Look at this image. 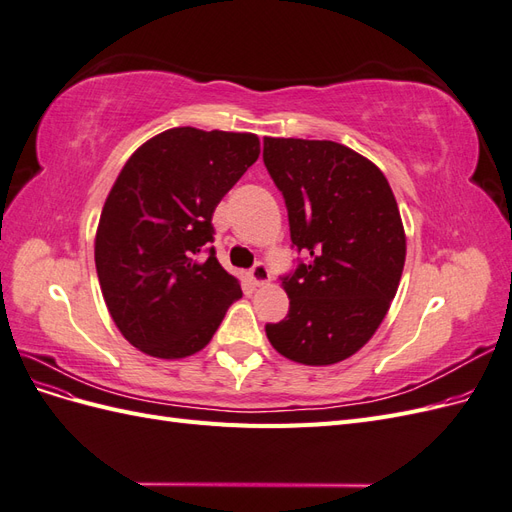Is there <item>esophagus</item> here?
<instances>
[{
    "mask_svg": "<svg viewBox=\"0 0 512 512\" xmlns=\"http://www.w3.org/2000/svg\"><path fill=\"white\" fill-rule=\"evenodd\" d=\"M250 282L254 286H265L271 282V271L267 269L265 262H256V265L252 267L250 271Z\"/></svg>",
    "mask_w": 512,
    "mask_h": 512,
    "instance_id": "obj_1",
    "label": "esophagus"
}]
</instances>
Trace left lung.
I'll use <instances>...</instances> for the list:
<instances>
[{
    "mask_svg": "<svg viewBox=\"0 0 512 512\" xmlns=\"http://www.w3.org/2000/svg\"><path fill=\"white\" fill-rule=\"evenodd\" d=\"M290 239L307 256L284 277L288 316L267 324L286 359L324 367L359 352L382 324L406 262V232L382 170L333 141L265 136Z\"/></svg>",
    "mask_w": 512,
    "mask_h": 512,
    "instance_id": "left-lung-1",
    "label": "left lung"
}]
</instances>
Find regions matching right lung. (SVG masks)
I'll list each match as a JSON object with an SVG mask.
<instances>
[{
    "mask_svg": "<svg viewBox=\"0 0 512 512\" xmlns=\"http://www.w3.org/2000/svg\"><path fill=\"white\" fill-rule=\"evenodd\" d=\"M250 132L170 128L138 147L106 196L94 256L102 297L121 335L156 359L203 350L241 284L215 258L211 218L250 168Z\"/></svg>",
    "mask_w": 512,
    "mask_h": 512,
    "instance_id": "right-lung-1",
    "label": "right lung"
}]
</instances>
